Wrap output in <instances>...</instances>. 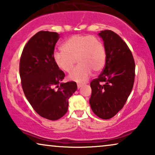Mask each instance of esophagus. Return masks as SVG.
Segmentation results:
<instances>
[{"instance_id": "esophagus-1", "label": "esophagus", "mask_w": 155, "mask_h": 155, "mask_svg": "<svg viewBox=\"0 0 155 155\" xmlns=\"http://www.w3.org/2000/svg\"><path fill=\"white\" fill-rule=\"evenodd\" d=\"M84 85V84H81V83H78L77 84V86H78V88H80L82 86Z\"/></svg>"}]
</instances>
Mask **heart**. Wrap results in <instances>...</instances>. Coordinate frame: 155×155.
Listing matches in <instances>:
<instances>
[{"instance_id": "obj_1", "label": "heart", "mask_w": 155, "mask_h": 155, "mask_svg": "<svg viewBox=\"0 0 155 155\" xmlns=\"http://www.w3.org/2000/svg\"><path fill=\"white\" fill-rule=\"evenodd\" d=\"M53 59L57 67L70 72L77 60L79 64L71 72L70 79L82 82L94 71H101L106 64V49L98 38L90 35H75L67 39L61 49L54 53Z\"/></svg>"}]
</instances>
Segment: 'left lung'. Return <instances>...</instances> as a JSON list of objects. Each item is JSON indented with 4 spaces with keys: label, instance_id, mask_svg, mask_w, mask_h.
Masks as SVG:
<instances>
[{
    "label": "left lung",
    "instance_id": "obj_1",
    "mask_svg": "<svg viewBox=\"0 0 155 155\" xmlns=\"http://www.w3.org/2000/svg\"><path fill=\"white\" fill-rule=\"evenodd\" d=\"M106 49V64L97 79L91 82V108L101 119L115 116L126 103L135 81V65L126 43L111 30L101 31Z\"/></svg>",
    "mask_w": 155,
    "mask_h": 155
}]
</instances>
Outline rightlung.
Masks as SVG:
<instances>
[{
    "mask_svg": "<svg viewBox=\"0 0 155 155\" xmlns=\"http://www.w3.org/2000/svg\"><path fill=\"white\" fill-rule=\"evenodd\" d=\"M57 32L40 31L30 39L20 60L22 88L40 116L56 120L66 114L69 98L77 89L74 81L61 83L65 74L53 59Z\"/></svg>",
    "mask_w": 155,
    "mask_h": 155,
    "instance_id": "add662e5",
    "label": "right lung"
}]
</instances>
